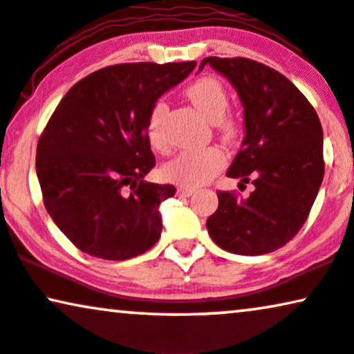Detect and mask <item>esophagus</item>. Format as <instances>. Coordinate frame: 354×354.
Listing matches in <instances>:
<instances>
[{
  "label": "esophagus",
  "instance_id": "34e87169",
  "mask_svg": "<svg viewBox=\"0 0 354 354\" xmlns=\"http://www.w3.org/2000/svg\"><path fill=\"white\" fill-rule=\"evenodd\" d=\"M194 189H189V187H178V196H183V198H189V196L194 194Z\"/></svg>",
  "mask_w": 354,
  "mask_h": 354
}]
</instances>
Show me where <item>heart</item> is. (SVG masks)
<instances>
[{
  "mask_svg": "<svg viewBox=\"0 0 354 354\" xmlns=\"http://www.w3.org/2000/svg\"><path fill=\"white\" fill-rule=\"evenodd\" d=\"M186 96L205 119L216 122L218 132L225 140H234L239 133V124L234 118L225 115L229 107V95L217 78L204 77L196 80L187 86ZM167 113V102L160 100L151 106L147 118V137L150 144L160 151L168 150V140L163 129ZM223 167H225V155L222 153V150H218L217 147H205V149L185 150L174 156L165 167V176L181 187H199L212 180Z\"/></svg>",
  "mask_w": 354,
  "mask_h": 354,
  "instance_id": "obj_1",
  "label": "heart"
}]
</instances>
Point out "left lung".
<instances>
[{"label":"left lung","mask_w":354,"mask_h":354,"mask_svg":"<svg viewBox=\"0 0 354 354\" xmlns=\"http://www.w3.org/2000/svg\"><path fill=\"white\" fill-rule=\"evenodd\" d=\"M234 84L245 115V138L227 176H253L247 199L218 191L207 230L218 247L236 254L271 253L306 223L324 180V131L307 97L279 71L243 57H207Z\"/></svg>","instance_id":"obj_1"}]
</instances>
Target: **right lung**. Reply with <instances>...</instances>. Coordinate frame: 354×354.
Wrapping results in <instances>:
<instances>
[{"mask_svg": "<svg viewBox=\"0 0 354 354\" xmlns=\"http://www.w3.org/2000/svg\"><path fill=\"white\" fill-rule=\"evenodd\" d=\"M194 66H106L73 84L53 111L39 138L35 169L47 212L83 253L120 261L158 241V205L176 189L144 181L155 167L147 118Z\"/></svg>", "mask_w": 354, "mask_h": 354, "instance_id": "1", "label": "right lung"}]
</instances>
